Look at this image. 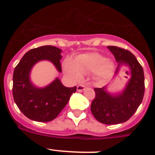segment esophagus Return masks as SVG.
<instances>
[{
  "mask_svg": "<svg viewBox=\"0 0 155 155\" xmlns=\"http://www.w3.org/2000/svg\"><path fill=\"white\" fill-rule=\"evenodd\" d=\"M85 89V86L83 85H79L77 86V91H84Z\"/></svg>",
  "mask_w": 155,
  "mask_h": 155,
  "instance_id": "obj_1",
  "label": "esophagus"
}]
</instances>
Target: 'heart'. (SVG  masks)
I'll return each mask as SVG.
<instances>
[{
  "label": "heart",
  "mask_w": 155,
  "mask_h": 155,
  "mask_svg": "<svg viewBox=\"0 0 155 155\" xmlns=\"http://www.w3.org/2000/svg\"><path fill=\"white\" fill-rule=\"evenodd\" d=\"M113 64L98 53L91 52L77 56L73 63L68 61L64 64L66 73L74 79H79L82 73L94 72L98 79H105L110 76Z\"/></svg>",
  "instance_id": "heart-1"
}]
</instances>
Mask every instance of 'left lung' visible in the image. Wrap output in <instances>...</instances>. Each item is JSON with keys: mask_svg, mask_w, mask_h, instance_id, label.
I'll list each match as a JSON object with an SVG mask.
<instances>
[{"mask_svg": "<svg viewBox=\"0 0 155 155\" xmlns=\"http://www.w3.org/2000/svg\"><path fill=\"white\" fill-rule=\"evenodd\" d=\"M107 48L118 62L115 74L123 64L128 66L130 79L121 94L116 96L109 94L106 87L94 88L95 97L91 104V110L94 118L105 124H116L125 122L132 117L143 101L145 92V77L143 67L135 56L128 50L109 46ZM127 71V74H130Z\"/></svg>", "mask_w": 155, "mask_h": 155, "instance_id": "8db88e82", "label": "left lung"}]
</instances>
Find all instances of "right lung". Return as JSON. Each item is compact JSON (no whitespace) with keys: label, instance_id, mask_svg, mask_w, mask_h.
Here are the masks:
<instances>
[{"label":"right lung","instance_id":"add662e5","mask_svg":"<svg viewBox=\"0 0 155 155\" xmlns=\"http://www.w3.org/2000/svg\"><path fill=\"white\" fill-rule=\"evenodd\" d=\"M61 50L52 46L33 48L25 54L13 72L12 95L21 112L29 119L40 122L52 121L59 115L76 92V86H64L58 79L49 85L38 88L30 82V72L37 62L48 60L61 72Z\"/></svg>","mask_w":155,"mask_h":155}]
</instances>
